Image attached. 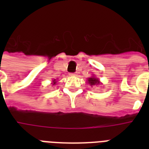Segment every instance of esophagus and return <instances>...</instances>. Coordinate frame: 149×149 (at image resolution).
<instances>
[{"mask_svg":"<svg viewBox=\"0 0 149 149\" xmlns=\"http://www.w3.org/2000/svg\"><path fill=\"white\" fill-rule=\"evenodd\" d=\"M70 76H76V73H70Z\"/></svg>","mask_w":149,"mask_h":149,"instance_id":"esophagus-1","label":"esophagus"}]
</instances>
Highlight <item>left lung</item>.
<instances>
[{
	"instance_id": "obj_1",
	"label": "left lung",
	"mask_w": 149,
	"mask_h": 149,
	"mask_svg": "<svg viewBox=\"0 0 149 149\" xmlns=\"http://www.w3.org/2000/svg\"><path fill=\"white\" fill-rule=\"evenodd\" d=\"M88 83L91 84V86H93V85H98V84H100V82L99 79L95 77H90V78H88Z\"/></svg>"
}]
</instances>
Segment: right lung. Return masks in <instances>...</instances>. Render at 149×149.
<instances>
[{
    "instance_id": "right-lung-1",
    "label": "right lung",
    "mask_w": 149,
    "mask_h": 149,
    "mask_svg": "<svg viewBox=\"0 0 149 149\" xmlns=\"http://www.w3.org/2000/svg\"><path fill=\"white\" fill-rule=\"evenodd\" d=\"M56 84V79H54V80H52V85H55V84Z\"/></svg>"
}]
</instances>
